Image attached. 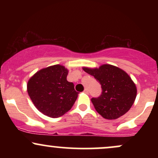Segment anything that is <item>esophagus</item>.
Listing matches in <instances>:
<instances>
[{"instance_id": "esophagus-1", "label": "esophagus", "mask_w": 158, "mask_h": 158, "mask_svg": "<svg viewBox=\"0 0 158 158\" xmlns=\"http://www.w3.org/2000/svg\"><path fill=\"white\" fill-rule=\"evenodd\" d=\"M84 92H85V93L88 94V89H87V88H85V90H84Z\"/></svg>"}]
</instances>
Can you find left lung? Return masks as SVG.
I'll return each mask as SVG.
<instances>
[{"label": "left lung", "instance_id": "8db88e82", "mask_svg": "<svg viewBox=\"0 0 158 158\" xmlns=\"http://www.w3.org/2000/svg\"><path fill=\"white\" fill-rule=\"evenodd\" d=\"M101 84L102 94L92 98L97 111L107 119H115L129 110L137 97V88L131 77L122 69L110 64L99 68H83Z\"/></svg>", "mask_w": 158, "mask_h": 158}]
</instances>
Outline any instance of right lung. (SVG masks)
Wrapping results in <instances>:
<instances>
[{
  "instance_id": "1",
  "label": "right lung",
  "mask_w": 158,
  "mask_h": 158,
  "mask_svg": "<svg viewBox=\"0 0 158 158\" xmlns=\"http://www.w3.org/2000/svg\"><path fill=\"white\" fill-rule=\"evenodd\" d=\"M68 70L60 64L36 72L27 82V92L35 108L57 118L70 110L78 97L73 82L67 80Z\"/></svg>"
}]
</instances>
